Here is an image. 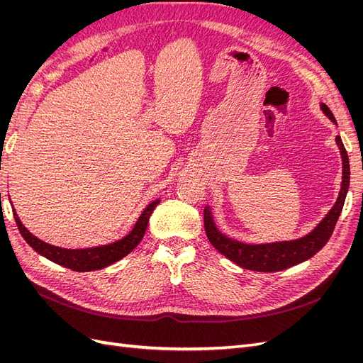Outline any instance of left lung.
Returning <instances> with one entry per match:
<instances>
[{
	"instance_id": "1",
	"label": "left lung",
	"mask_w": 363,
	"mask_h": 363,
	"mask_svg": "<svg viewBox=\"0 0 363 363\" xmlns=\"http://www.w3.org/2000/svg\"><path fill=\"white\" fill-rule=\"evenodd\" d=\"M323 113L336 124V119L324 103L320 104ZM336 145L340 152L342 160V182H340V191L337 199L330 211L321 219L318 225L306 236L295 240H284V242H272V244H244L238 242L235 239H230L219 232L211 207H204V228L207 239L211 244L221 252L223 256L235 262L236 265L251 271L259 272H276L286 269L289 267L298 265V263L311 259L320 251L327 240L330 239L333 228L336 225L337 218L342 212L345 203V196L350 188V162L342 139L336 136Z\"/></svg>"
}]
</instances>
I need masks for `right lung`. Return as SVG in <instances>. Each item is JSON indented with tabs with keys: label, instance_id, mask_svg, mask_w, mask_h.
<instances>
[{
	"label": "right lung",
	"instance_id": "obj_1",
	"mask_svg": "<svg viewBox=\"0 0 363 363\" xmlns=\"http://www.w3.org/2000/svg\"><path fill=\"white\" fill-rule=\"evenodd\" d=\"M160 203V199L151 201L144 211H142L140 216L138 218L136 224L131 228V232L124 236L123 239L116 240L108 245L101 247H92V248H82V250H69V248H60L54 247L47 242H43L39 238H36L33 233L24 227L21 223V219L13 208V216L16 225L19 228L21 235L27 240V244L39 252L40 256L47 257L48 260L57 263L65 268H69L77 272H87V271H95V269H103L112 263L125 257L128 252L133 251L145 235V230L150 221V216L155 211V207Z\"/></svg>",
	"mask_w": 363,
	"mask_h": 363
}]
</instances>
